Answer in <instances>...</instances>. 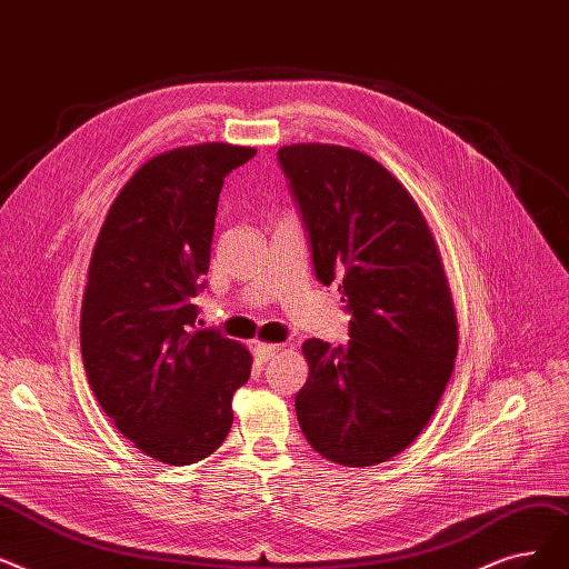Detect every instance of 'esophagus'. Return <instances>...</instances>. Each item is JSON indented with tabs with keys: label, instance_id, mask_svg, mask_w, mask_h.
Returning <instances> with one entry per match:
<instances>
[{
	"label": "esophagus",
	"instance_id": "1",
	"mask_svg": "<svg viewBox=\"0 0 569 569\" xmlns=\"http://www.w3.org/2000/svg\"><path fill=\"white\" fill-rule=\"evenodd\" d=\"M280 351V345H273V342H257L254 345V359L259 363H266L270 357H276Z\"/></svg>",
	"mask_w": 569,
	"mask_h": 569
}]
</instances>
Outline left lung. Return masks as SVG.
<instances>
[{"instance_id": "8db88e82", "label": "left lung", "mask_w": 569, "mask_h": 569, "mask_svg": "<svg viewBox=\"0 0 569 569\" xmlns=\"http://www.w3.org/2000/svg\"><path fill=\"white\" fill-rule=\"evenodd\" d=\"M310 236L315 276L338 280L349 342L306 340L296 417L310 447L347 468L408 449L436 412L458 351L445 263L421 208L370 154L331 143L278 150Z\"/></svg>"}]
</instances>
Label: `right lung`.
Wrapping results in <instances>:
<instances>
[{
  "instance_id": "1",
  "label": "right lung",
  "mask_w": 569,
  "mask_h": 569,
  "mask_svg": "<svg viewBox=\"0 0 569 569\" xmlns=\"http://www.w3.org/2000/svg\"><path fill=\"white\" fill-rule=\"evenodd\" d=\"M257 154L231 143L154 154L108 208L80 308V351L101 410L167 466L208 458L250 380L246 345L194 327L224 178Z\"/></svg>"
}]
</instances>
